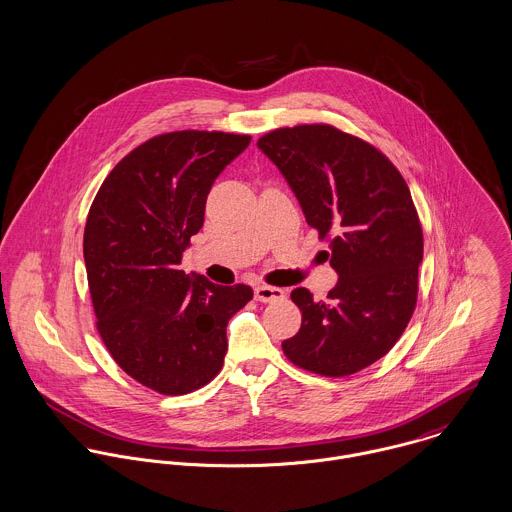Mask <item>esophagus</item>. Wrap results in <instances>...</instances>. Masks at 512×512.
Wrapping results in <instances>:
<instances>
[{
    "mask_svg": "<svg viewBox=\"0 0 512 512\" xmlns=\"http://www.w3.org/2000/svg\"><path fill=\"white\" fill-rule=\"evenodd\" d=\"M254 297L262 303H272L283 299V291L274 285H256L254 287Z\"/></svg>",
    "mask_w": 512,
    "mask_h": 512,
    "instance_id": "34e87169",
    "label": "esophagus"
}]
</instances>
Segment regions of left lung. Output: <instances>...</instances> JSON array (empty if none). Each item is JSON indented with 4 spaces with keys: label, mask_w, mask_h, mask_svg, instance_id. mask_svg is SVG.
<instances>
[{
    "label": "left lung",
    "mask_w": 512,
    "mask_h": 512,
    "mask_svg": "<svg viewBox=\"0 0 512 512\" xmlns=\"http://www.w3.org/2000/svg\"><path fill=\"white\" fill-rule=\"evenodd\" d=\"M258 146L328 242L338 274L326 301L291 291L303 321L283 354L325 377L360 372L395 346L417 307L424 244L409 186L379 148L328 123L274 129Z\"/></svg>",
    "instance_id": "8db88e82"
}]
</instances>
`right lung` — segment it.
Returning <instances> with one entry per match:
<instances>
[{
  "instance_id": "right-lung-1",
  "label": "right lung",
  "mask_w": 512,
  "mask_h": 512,
  "mask_svg": "<svg viewBox=\"0 0 512 512\" xmlns=\"http://www.w3.org/2000/svg\"><path fill=\"white\" fill-rule=\"evenodd\" d=\"M250 135L172 131L144 140L103 180L84 229L97 332L117 366L162 395L221 372L227 325L254 295L180 270L207 193Z\"/></svg>"
}]
</instances>
